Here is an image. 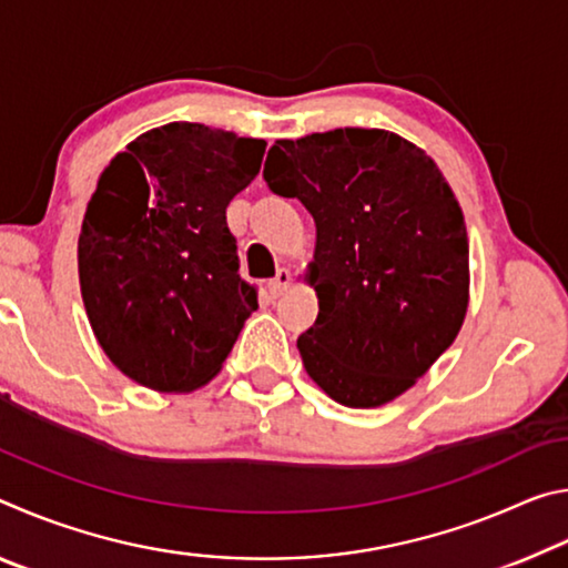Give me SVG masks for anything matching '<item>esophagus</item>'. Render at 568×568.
I'll return each mask as SVG.
<instances>
[{
  "mask_svg": "<svg viewBox=\"0 0 568 568\" xmlns=\"http://www.w3.org/2000/svg\"><path fill=\"white\" fill-rule=\"evenodd\" d=\"M291 271H285V267H281V271L275 273V277L271 283H267V291H271V295L273 297H281L285 291H287V285H291Z\"/></svg>",
  "mask_w": 568,
  "mask_h": 568,
  "instance_id": "esophagus-1",
  "label": "esophagus"
}]
</instances>
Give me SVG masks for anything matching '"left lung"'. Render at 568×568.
Listing matches in <instances>:
<instances>
[{"label": "left lung", "instance_id": "obj_1", "mask_svg": "<svg viewBox=\"0 0 568 568\" xmlns=\"http://www.w3.org/2000/svg\"><path fill=\"white\" fill-rule=\"evenodd\" d=\"M263 178L315 220L305 281L318 318L297 338L333 400L376 408L434 365L468 311V235L444 172L388 130L277 140Z\"/></svg>", "mask_w": 568, "mask_h": 568}]
</instances>
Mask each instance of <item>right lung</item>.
<instances>
[{
	"label": "right lung",
	"mask_w": 568,
	"mask_h": 568,
	"mask_svg": "<svg viewBox=\"0 0 568 568\" xmlns=\"http://www.w3.org/2000/svg\"><path fill=\"white\" fill-rule=\"evenodd\" d=\"M263 155L265 140L170 122L100 175L77 243L82 301L102 351L140 386H205L257 307L225 210Z\"/></svg>",
	"instance_id": "obj_1"
}]
</instances>
